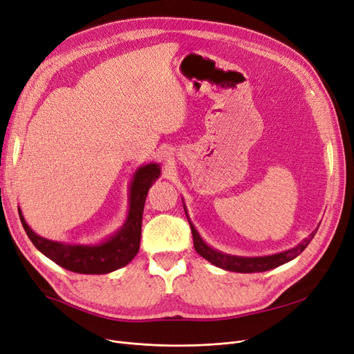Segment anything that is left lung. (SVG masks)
Masks as SVG:
<instances>
[{
	"label": "left lung",
	"instance_id": "8db88e82",
	"mask_svg": "<svg viewBox=\"0 0 354 354\" xmlns=\"http://www.w3.org/2000/svg\"><path fill=\"white\" fill-rule=\"evenodd\" d=\"M186 210V209H185ZM187 215V214H186ZM189 219V218H187ZM190 228H192V235H193V244L194 250L197 254L212 263L216 267L223 268V270H230V272H236V273H259V272H267L272 270V268H276L281 264H285L295 257H298L299 254L308 247L310 243V239L314 238L315 232L310 234L308 238H305L302 243H299L296 247L286 250L283 252H277L272 254V256H264V257H238V256H230V254H223L215 248L209 247L199 232L196 231L193 223L189 221ZM318 230V228H317Z\"/></svg>",
	"mask_w": 354,
	"mask_h": 354
}]
</instances>
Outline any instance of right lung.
I'll return each mask as SVG.
<instances>
[{"mask_svg": "<svg viewBox=\"0 0 354 354\" xmlns=\"http://www.w3.org/2000/svg\"><path fill=\"white\" fill-rule=\"evenodd\" d=\"M160 164L155 162L136 169L129 189L128 218L118 232L100 244L74 245L46 239L32 231L30 226L26 223L21 210H19L21 225L33 245L66 270L82 274H106L115 272L131 263L139 251L145 199L152 183L160 177Z\"/></svg>", "mask_w": 354, "mask_h": 354, "instance_id": "add662e5", "label": "right lung"}]
</instances>
